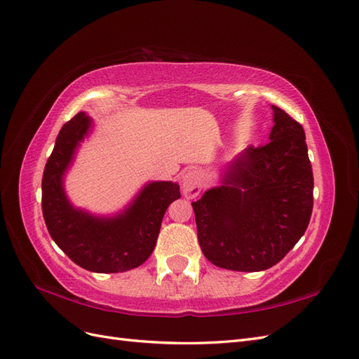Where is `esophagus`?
Instances as JSON below:
<instances>
[{"label": "esophagus", "mask_w": 359, "mask_h": 359, "mask_svg": "<svg viewBox=\"0 0 359 359\" xmlns=\"http://www.w3.org/2000/svg\"><path fill=\"white\" fill-rule=\"evenodd\" d=\"M182 189L183 196L188 200L196 198L203 189V176L198 170H191L188 171L182 180Z\"/></svg>", "instance_id": "34e87169"}]
</instances>
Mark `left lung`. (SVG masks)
Returning <instances> with one entry per match:
<instances>
[{
  "mask_svg": "<svg viewBox=\"0 0 359 359\" xmlns=\"http://www.w3.org/2000/svg\"><path fill=\"white\" fill-rule=\"evenodd\" d=\"M272 109L269 141L245 149L222 185L192 203L201 251L218 268L269 269L309 227L314 182L305 132L287 112Z\"/></svg>",
  "mask_w": 359,
  "mask_h": 359,
  "instance_id": "1",
  "label": "left lung"
}]
</instances>
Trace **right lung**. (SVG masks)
<instances>
[{"label": "right lung", "mask_w": 359, "mask_h": 359, "mask_svg": "<svg viewBox=\"0 0 359 359\" xmlns=\"http://www.w3.org/2000/svg\"><path fill=\"white\" fill-rule=\"evenodd\" d=\"M90 126L91 118L78 112L61 128L43 171V218L50 238L81 268L97 273L125 272L150 257L163 215L180 198V188L172 182H151L125 212L112 218L75 209L66 197L63 176Z\"/></svg>", "instance_id": "obj_1"}]
</instances>
